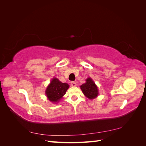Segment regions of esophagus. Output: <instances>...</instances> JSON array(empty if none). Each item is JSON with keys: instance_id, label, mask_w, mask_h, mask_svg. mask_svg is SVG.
Segmentation results:
<instances>
[{"instance_id": "obj_1", "label": "esophagus", "mask_w": 146, "mask_h": 146, "mask_svg": "<svg viewBox=\"0 0 146 146\" xmlns=\"http://www.w3.org/2000/svg\"><path fill=\"white\" fill-rule=\"evenodd\" d=\"M70 85H71L72 86H77V83L76 82H70Z\"/></svg>"}]
</instances>
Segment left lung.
Masks as SVG:
<instances>
[{
    "instance_id": "8db88e82",
    "label": "left lung",
    "mask_w": 146,
    "mask_h": 146,
    "mask_svg": "<svg viewBox=\"0 0 146 146\" xmlns=\"http://www.w3.org/2000/svg\"><path fill=\"white\" fill-rule=\"evenodd\" d=\"M86 81V82L85 83L80 86L82 92L88 99H92L96 98L99 94L98 87L91 78H88Z\"/></svg>"
}]
</instances>
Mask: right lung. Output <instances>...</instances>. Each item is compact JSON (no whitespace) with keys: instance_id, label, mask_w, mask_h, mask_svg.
Here are the masks:
<instances>
[{"instance_id":"1","label":"right lung","mask_w":146,"mask_h":146,"mask_svg":"<svg viewBox=\"0 0 146 146\" xmlns=\"http://www.w3.org/2000/svg\"><path fill=\"white\" fill-rule=\"evenodd\" d=\"M69 87L65 83H61L57 78H53L46 91L48 99L53 102H57L65 94Z\"/></svg>"}]
</instances>
